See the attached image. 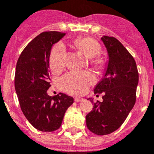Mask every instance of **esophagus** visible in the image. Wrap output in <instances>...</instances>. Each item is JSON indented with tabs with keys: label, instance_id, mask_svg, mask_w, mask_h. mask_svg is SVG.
<instances>
[{
	"label": "esophagus",
	"instance_id": "1",
	"mask_svg": "<svg viewBox=\"0 0 154 154\" xmlns=\"http://www.w3.org/2000/svg\"><path fill=\"white\" fill-rule=\"evenodd\" d=\"M83 100H84V99L82 97H75L74 99V100L75 102H81V101H83Z\"/></svg>",
	"mask_w": 154,
	"mask_h": 154
}]
</instances>
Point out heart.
Returning <instances> with one entry per match:
<instances>
[{
    "mask_svg": "<svg viewBox=\"0 0 154 154\" xmlns=\"http://www.w3.org/2000/svg\"><path fill=\"white\" fill-rule=\"evenodd\" d=\"M73 45L79 52L89 59L90 66L97 72H103L107 66L106 58L99 55L100 44L90 37H81L73 41ZM66 60V52L63 45L59 43L54 45L50 54L49 63L54 72L61 71ZM94 82V76L89 72H71L63 76L60 79L61 87L68 93L81 94L87 91L88 86Z\"/></svg>",
    "mask_w": 154,
    "mask_h": 154,
    "instance_id": "heart-1",
    "label": "heart"
}]
</instances>
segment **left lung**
<instances>
[{
    "label": "left lung",
    "instance_id": "8db88e82",
    "mask_svg": "<svg viewBox=\"0 0 154 154\" xmlns=\"http://www.w3.org/2000/svg\"><path fill=\"white\" fill-rule=\"evenodd\" d=\"M109 56L103 78L95 87L94 94L103 93V102L94 103L93 109L86 116V125L94 134L105 135L118 129L136 100L138 72L131 54L114 37L101 38Z\"/></svg>",
    "mask_w": 154,
    "mask_h": 154
}]
</instances>
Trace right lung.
Instances as JSON below:
<instances>
[{
    "label": "right lung",
    "instance_id": "right-lung-1",
    "mask_svg": "<svg viewBox=\"0 0 154 154\" xmlns=\"http://www.w3.org/2000/svg\"><path fill=\"white\" fill-rule=\"evenodd\" d=\"M65 35L55 31L41 33L24 48L16 66L14 83L20 107L28 121L39 131L57 130L66 111L74 101L73 97L65 94L51 97L47 93L51 86V48Z\"/></svg>",
    "mask_w": 154,
    "mask_h": 154
}]
</instances>
